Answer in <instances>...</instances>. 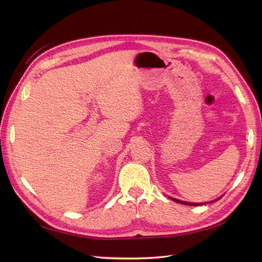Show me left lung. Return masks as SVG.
Masks as SVG:
<instances>
[{
	"instance_id": "8db88e82",
	"label": "left lung",
	"mask_w": 262,
	"mask_h": 262,
	"mask_svg": "<svg viewBox=\"0 0 262 262\" xmlns=\"http://www.w3.org/2000/svg\"><path fill=\"white\" fill-rule=\"evenodd\" d=\"M171 200H173L175 202H178V203H181V204H185V205H194V207H196V205H201V204H205V203H191V202H185V201H180V200H177V199H173V198H170ZM219 200V199H217Z\"/></svg>"
}]
</instances>
